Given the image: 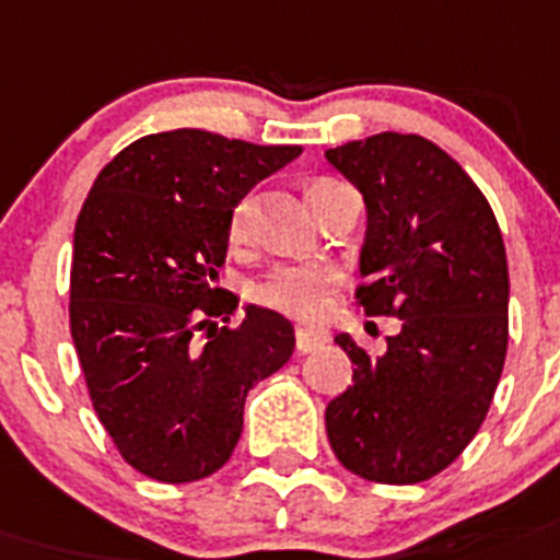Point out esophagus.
I'll return each mask as SVG.
<instances>
[{
    "label": "esophagus",
    "instance_id": "esophagus-1",
    "mask_svg": "<svg viewBox=\"0 0 560 560\" xmlns=\"http://www.w3.org/2000/svg\"><path fill=\"white\" fill-rule=\"evenodd\" d=\"M330 341V332L316 330V327H299L295 330V350L299 352H313Z\"/></svg>",
    "mask_w": 560,
    "mask_h": 560
}]
</instances>
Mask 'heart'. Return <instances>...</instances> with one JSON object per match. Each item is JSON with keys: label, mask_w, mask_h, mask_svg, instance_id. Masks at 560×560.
<instances>
[{"label": "heart", "mask_w": 560, "mask_h": 560, "mask_svg": "<svg viewBox=\"0 0 560 560\" xmlns=\"http://www.w3.org/2000/svg\"><path fill=\"white\" fill-rule=\"evenodd\" d=\"M336 185L332 178H318L310 185V199L324 187ZM250 215V199H242L230 215V236L242 238ZM338 284V270L330 265H284L256 284V302L279 310L284 316L316 322L330 310L332 290Z\"/></svg>", "instance_id": "1"}]
</instances>
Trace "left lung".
Returning a JSON list of instances; mask_svg holds the SVG:
<instances>
[{
	"label": "left lung",
	"mask_w": 560,
	"mask_h": 560,
	"mask_svg": "<svg viewBox=\"0 0 560 560\" xmlns=\"http://www.w3.org/2000/svg\"><path fill=\"white\" fill-rule=\"evenodd\" d=\"M368 205L355 302L401 318L384 355L347 332L352 387L327 404V439L375 483L439 476L481 430L510 338V272L490 201L439 144L375 133L327 150Z\"/></svg>",
	"instance_id": "8db88e82"
}]
</instances>
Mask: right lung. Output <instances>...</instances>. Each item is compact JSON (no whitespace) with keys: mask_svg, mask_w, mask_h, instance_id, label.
Here are the masks:
<instances>
[{"mask_svg":"<svg viewBox=\"0 0 560 560\" xmlns=\"http://www.w3.org/2000/svg\"><path fill=\"white\" fill-rule=\"evenodd\" d=\"M302 153L182 128L116 153L93 182L70 261V336L93 410L142 476L187 483L236 450L244 398L293 355V324L215 288L244 192ZM202 338H198V332Z\"/></svg>","mask_w":560,"mask_h":560,"instance_id":"add662e5","label":"right lung"}]
</instances>
